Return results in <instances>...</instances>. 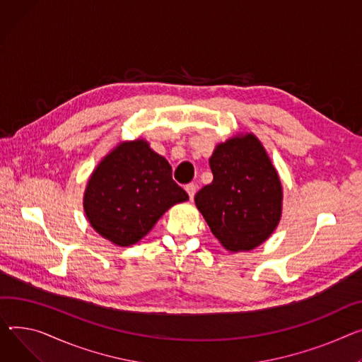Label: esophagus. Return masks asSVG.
Wrapping results in <instances>:
<instances>
[{
  "label": "esophagus",
  "mask_w": 362,
  "mask_h": 362,
  "mask_svg": "<svg viewBox=\"0 0 362 362\" xmlns=\"http://www.w3.org/2000/svg\"><path fill=\"white\" fill-rule=\"evenodd\" d=\"M186 192H187V195H189V199H194V197H195V194H197V185L195 183H189V185H186Z\"/></svg>",
  "instance_id": "34e87169"
}]
</instances>
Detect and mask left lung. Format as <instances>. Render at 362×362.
<instances>
[{"label": "left lung", "mask_w": 362, "mask_h": 362, "mask_svg": "<svg viewBox=\"0 0 362 362\" xmlns=\"http://www.w3.org/2000/svg\"><path fill=\"white\" fill-rule=\"evenodd\" d=\"M214 180L195 195L212 234L230 252L252 250L276 228L282 186L276 168L253 134L216 146L209 158Z\"/></svg>", "instance_id": "left-lung-1"}]
</instances>
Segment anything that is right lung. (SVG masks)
I'll use <instances>...</instances> for the list:
<instances>
[{"label": "right lung", "mask_w": 362, "mask_h": 362, "mask_svg": "<svg viewBox=\"0 0 362 362\" xmlns=\"http://www.w3.org/2000/svg\"><path fill=\"white\" fill-rule=\"evenodd\" d=\"M187 199L168 161L136 139L120 142L94 168L84 212L102 237L125 247L139 242L168 208Z\"/></svg>", "instance_id": "right-lung-1"}]
</instances>
